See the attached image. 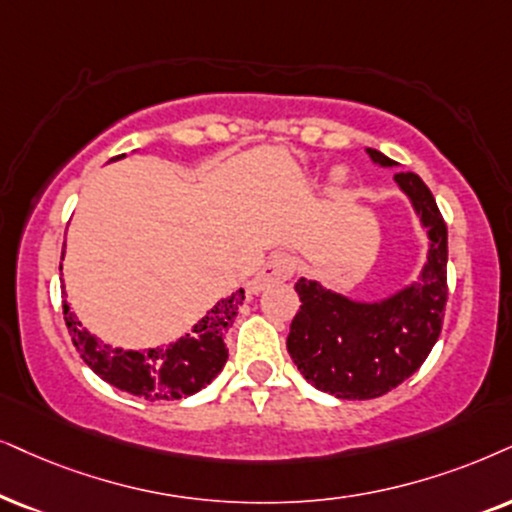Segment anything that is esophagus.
Wrapping results in <instances>:
<instances>
[{
	"instance_id": "obj_1",
	"label": "esophagus",
	"mask_w": 512,
	"mask_h": 512,
	"mask_svg": "<svg viewBox=\"0 0 512 512\" xmlns=\"http://www.w3.org/2000/svg\"><path fill=\"white\" fill-rule=\"evenodd\" d=\"M295 271V260L288 252H274V255L267 257V262L262 264V269L257 271L255 278H252L250 288L252 293H262L264 288L271 286V283H281L286 278L293 276Z\"/></svg>"
}]
</instances>
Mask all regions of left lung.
<instances>
[{
    "label": "left lung",
    "mask_w": 512,
    "mask_h": 512,
    "mask_svg": "<svg viewBox=\"0 0 512 512\" xmlns=\"http://www.w3.org/2000/svg\"><path fill=\"white\" fill-rule=\"evenodd\" d=\"M378 167H397L385 153L366 148ZM428 236L425 264L411 283L380 300L354 297L300 278V312L288 333L297 371L316 390L338 399H373L404 383L428 359L442 333L446 304V224L423 179L394 174Z\"/></svg>",
    "instance_id": "left-lung-1"
}]
</instances>
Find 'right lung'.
<instances>
[{
	"label": "right lung",
	"instance_id": "1",
	"mask_svg": "<svg viewBox=\"0 0 512 512\" xmlns=\"http://www.w3.org/2000/svg\"><path fill=\"white\" fill-rule=\"evenodd\" d=\"M125 155H118L120 160ZM66 248V245H63ZM66 255V250H63ZM63 269V267H61ZM63 297L66 290H63ZM245 300V290L215 302V307L205 312L191 326L189 333L167 345L125 349L106 345L101 338L82 326L68 300H63V316L73 338V345L84 364L99 375L101 380L118 387L122 392L144 397L148 401H172L191 397L210 385L222 373L229 359V349L224 345V335L234 323L238 307Z\"/></svg>",
	"mask_w": 512,
	"mask_h": 512
}]
</instances>
